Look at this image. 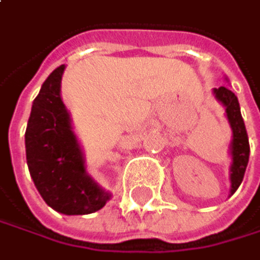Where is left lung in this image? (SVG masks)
<instances>
[{"label": "left lung", "instance_id": "obj_1", "mask_svg": "<svg viewBox=\"0 0 260 260\" xmlns=\"http://www.w3.org/2000/svg\"><path fill=\"white\" fill-rule=\"evenodd\" d=\"M213 94L218 102L225 106V114L233 133V140L230 143V154H232V166H230V193L233 195L244 180V174L248 165L250 157V143L244 118L241 115V108L238 97L232 89L227 86H219L213 89Z\"/></svg>", "mask_w": 260, "mask_h": 260}]
</instances>
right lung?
Masks as SVG:
<instances>
[{"instance_id": "right-lung-1", "label": "right lung", "mask_w": 260, "mask_h": 260, "mask_svg": "<svg viewBox=\"0 0 260 260\" xmlns=\"http://www.w3.org/2000/svg\"><path fill=\"white\" fill-rule=\"evenodd\" d=\"M63 70V65L57 67L33 100L25 129L27 166L51 209L63 215H88L100 210L111 193L86 174L70 114L60 99Z\"/></svg>"}]
</instances>
